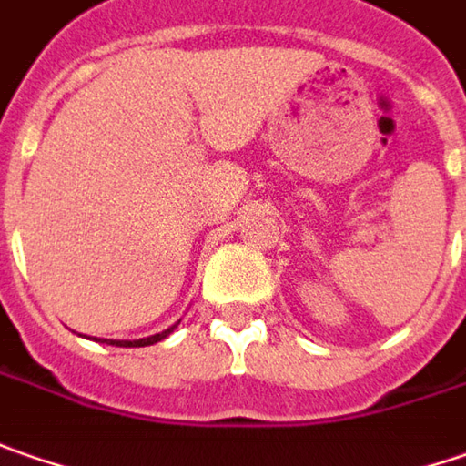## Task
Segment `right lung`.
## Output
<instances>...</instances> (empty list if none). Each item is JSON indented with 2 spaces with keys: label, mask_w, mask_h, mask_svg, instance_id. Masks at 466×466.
<instances>
[{
  "label": "right lung",
  "mask_w": 466,
  "mask_h": 466,
  "mask_svg": "<svg viewBox=\"0 0 466 466\" xmlns=\"http://www.w3.org/2000/svg\"><path fill=\"white\" fill-rule=\"evenodd\" d=\"M175 329V325L169 329H165V332H157V335H149V338H141V340H97V343H107V345H118V348H144V345H154L159 343L162 338H167L169 332Z\"/></svg>",
  "instance_id": "obj_1"
}]
</instances>
